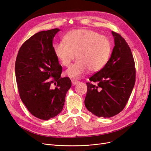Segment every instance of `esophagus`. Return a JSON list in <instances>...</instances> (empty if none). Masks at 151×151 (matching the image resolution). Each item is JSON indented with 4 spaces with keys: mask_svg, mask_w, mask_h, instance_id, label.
Instances as JSON below:
<instances>
[{
    "mask_svg": "<svg viewBox=\"0 0 151 151\" xmlns=\"http://www.w3.org/2000/svg\"><path fill=\"white\" fill-rule=\"evenodd\" d=\"M71 82H72V84H73V85H75L78 83V81L77 80H76V79H72Z\"/></svg>",
    "mask_w": 151,
    "mask_h": 151,
    "instance_id": "obj_1",
    "label": "esophagus"
}]
</instances>
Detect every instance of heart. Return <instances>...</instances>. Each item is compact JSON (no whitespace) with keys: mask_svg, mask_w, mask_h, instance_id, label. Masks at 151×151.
Instances as JSON below:
<instances>
[{"mask_svg":"<svg viewBox=\"0 0 151 151\" xmlns=\"http://www.w3.org/2000/svg\"><path fill=\"white\" fill-rule=\"evenodd\" d=\"M63 42H56L53 50L63 66L69 67L75 58L78 59L67 70L70 77H79L91 71L101 70L109 58L111 44L104 35L88 29H75L66 34Z\"/></svg>","mask_w":151,"mask_h":151,"instance_id":"1","label":"heart"}]
</instances>
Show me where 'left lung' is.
Instances as JSON below:
<instances>
[{
	"label": "left lung",
	"mask_w": 151,
	"mask_h": 151,
	"mask_svg": "<svg viewBox=\"0 0 151 151\" xmlns=\"http://www.w3.org/2000/svg\"><path fill=\"white\" fill-rule=\"evenodd\" d=\"M115 46L105 66L87 82L85 98L87 109L98 117H111L122 111L136 81V69L131 49L121 35L112 31Z\"/></svg>",
	"instance_id": "1"
}]
</instances>
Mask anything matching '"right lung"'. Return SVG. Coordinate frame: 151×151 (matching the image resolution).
Instances as JSON below:
<instances>
[{
  "label": "right lung",
  "mask_w": 151,
  "mask_h": 151,
  "mask_svg": "<svg viewBox=\"0 0 151 151\" xmlns=\"http://www.w3.org/2000/svg\"><path fill=\"white\" fill-rule=\"evenodd\" d=\"M58 31L56 28L35 34L21 45L15 62L21 101L32 115L42 120L61 112L72 85L69 77H61L62 67L54 53L53 39Z\"/></svg>",
  "instance_id": "add662e5"
}]
</instances>
